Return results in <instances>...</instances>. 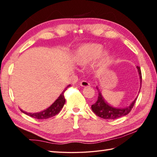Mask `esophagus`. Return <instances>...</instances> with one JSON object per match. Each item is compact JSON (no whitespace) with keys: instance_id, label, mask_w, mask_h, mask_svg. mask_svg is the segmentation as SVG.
Returning <instances> with one entry per match:
<instances>
[{"instance_id":"esophagus-1","label":"esophagus","mask_w":157,"mask_h":157,"mask_svg":"<svg viewBox=\"0 0 157 157\" xmlns=\"http://www.w3.org/2000/svg\"><path fill=\"white\" fill-rule=\"evenodd\" d=\"M80 85L83 87H87L90 86V84L86 80H82V82H80Z\"/></svg>"}]
</instances>
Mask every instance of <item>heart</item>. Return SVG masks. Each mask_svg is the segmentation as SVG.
<instances>
[{
	"mask_svg": "<svg viewBox=\"0 0 157 157\" xmlns=\"http://www.w3.org/2000/svg\"><path fill=\"white\" fill-rule=\"evenodd\" d=\"M103 46L98 43H87L78 48L75 55V63L78 66L84 67L98 58L101 64L106 62L110 54L107 51H101Z\"/></svg>",
	"mask_w": 157,
	"mask_h": 157,
	"instance_id": "b5f03b06",
	"label": "heart"
}]
</instances>
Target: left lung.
Wrapping results in <instances>:
<instances>
[{"label": "left lung", "instance_id": "left-lung-1", "mask_svg": "<svg viewBox=\"0 0 157 157\" xmlns=\"http://www.w3.org/2000/svg\"><path fill=\"white\" fill-rule=\"evenodd\" d=\"M136 68H137L139 77H140L141 86L142 75H141V69L140 67L138 66ZM97 88H98V87H97ZM139 91H140V90H139ZM136 99H137V98H136L135 100L132 102V104H131L129 106H128L126 108H113L112 106H109V105H108L106 102L104 101L103 97L101 96L100 91L99 90L98 100H97V101L95 104L91 106V108H92V110L93 111V113H95L96 115L99 117L104 119H116L119 117H121L128 115V114L130 112L131 110H132V108H133Z\"/></svg>", "mask_w": 157, "mask_h": 157}]
</instances>
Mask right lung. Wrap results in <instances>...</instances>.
I'll use <instances>...</instances> for the list:
<instances>
[{"mask_svg": "<svg viewBox=\"0 0 157 157\" xmlns=\"http://www.w3.org/2000/svg\"><path fill=\"white\" fill-rule=\"evenodd\" d=\"M70 86L71 85H69V86H67V88L63 90V92L61 93V95L59 96V98L56 99V101L54 102L50 107L48 108L46 110L42 111V112L37 113H28L26 112H24V111L22 110H21L22 113L26 114V115L37 119H46L50 117H52L56 115L57 114H58L59 113V111L61 110L62 107L64 106L65 101H66L64 98V93Z\"/></svg>", "mask_w": 157, "mask_h": 157, "instance_id": "obj_1", "label": "right lung"}]
</instances>
